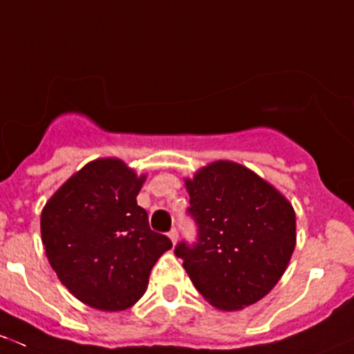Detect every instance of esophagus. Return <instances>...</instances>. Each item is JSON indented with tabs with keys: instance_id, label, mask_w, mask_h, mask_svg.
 <instances>
[{
	"instance_id": "1",
	"label": "esophagus",
	"mask_w": 354,
	"mask_h": 354,
	"mask_svg": "<svg viewBox=\"0 0 354 354\" xmlns=\"http://www.w3.org/2000/svg\"><path fill=\"white\" fill-rule=\"evenodd\" d=\"M168 236L171 239V242L176 243V240H178V230H176V228H171V230L168 232Z\"/></svg>"
}]
</instances>
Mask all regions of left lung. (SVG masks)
I'll list each match as a JSON object with an SVG mask.
<instances>
[{"instance_id":"left-lung-1","label":"left lung","mask_w":354,"mask_h":354,"mask_svg":"<svg viewBox=\"0 0 354 354\" xmlns=\"http://www.w3.org/2000/svg\"><path fill=\"white\" fill-rule=\"evenodd\" d=\"M195 242L174 255L196 290L215 308L242 309L266 296L296 247V213L275 188L230 161L207 166L186 181Z\"/></svg>"}]
</instances>
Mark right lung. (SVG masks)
<instances>
[{
  "label": "right lung",
  "instance_id": "right-lung-1",
  "mask_svg": "<svg viewBox=\"0 0 354 354\" xmlns=\"http://www.w3.org/2000/svg\"><path fill=\"white\" fill-rule=\"evenodd\" d=\"M145 176L119 159L88 162L50 198L41 240L50 266L79 301L124 310L145 294L149 272L173 247L149 228L136 196Z\"/></svg>",
  "mask_w": 354,
  "mask_h": 354
}]
</instances>
